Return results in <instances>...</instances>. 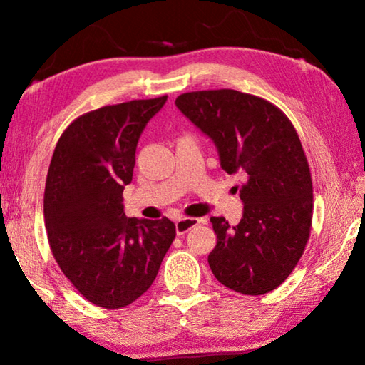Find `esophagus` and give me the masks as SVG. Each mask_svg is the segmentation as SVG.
I'll use <instances>...</instances> for the list:
<instances>
[{"instance_id":"obj_1","label":"esophagus","mask_w":365,"mask_h":365,"mask_svg":"<svg viewBox=\"0 0 365 365\" xmlns=\"http://www.w3.org/2000/svg\"><path fill=\"white\" fill-rule=\"evenodd\" d=\"M201 220L200 219H195V217H182L178 219L175 222V230H177V235H185L188 230H191V228L200 225Z\"/></svg>"}]
</instances>
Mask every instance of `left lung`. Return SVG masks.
<instances>
[{
  "mask_svg": "<svg viewBox=\"0 0 365 365\" xmlns=\"http://www.w3.org/2000/svg\"><path fill=\"white\" fill-rule=\"evenodd\" d=\"M175 104L214 141L220 168L243 178L240 224L211 217L209 267L233 292H272L296 267L312 224L311 170L293 123L272 103L228 88L190 91Z\"/></svg>",
  "mask_w": 365,
  "mask_h": 365,
  "instance_id": "obj_1",
  "label": "left lung"
}]
</instances>
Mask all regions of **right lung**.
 I'll return each mask as SVG.
<instances>
[{"mask_svg": "<svg viewBox=\"0 0 365 365\" xmlns=\"http://www.w3.org/2000/svg\"><path fill=\"white\" fill-rule=\"evenodd\" d=\"M168 96L103 106L77 117L54 148L45 187V227L61 270L86 301L119 309L156 279L175 225L128 219L123 188L132 182L141 132Z\"/></svg>", "mask_w": 365, "mask_h": 365, "instance_id": "right-lung-1", "label": "right lung"}]
</instances>
